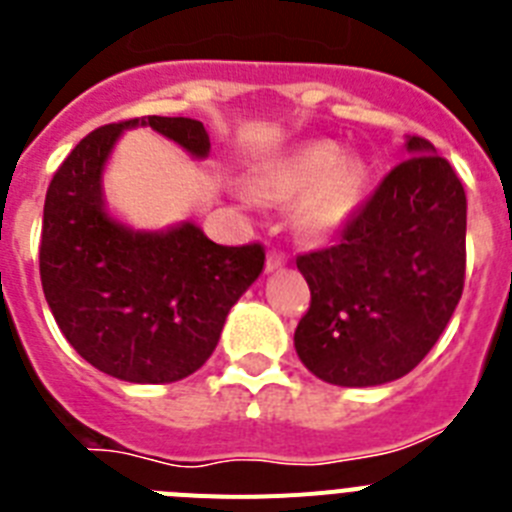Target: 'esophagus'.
<instances>
[{"label":"esophagus","instance_id":"1","mask_svg":"<svg viewBox=\"0 0 512 512\" xmlns=\"http://www.w3.org/2000/svg\"><path fill=\"white\" fill-rule=\"evenodd\" d=\"M284 264H287V256H284V253L271 251L269 256H266V271H279Z\"/></svg>","mask_w":512,"mask_h":512}]
</instances>
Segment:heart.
I'll list each match as a JSON object with an SVG mask.
<instances>
[{
  "label": "heart",
  "mask_w": 512,
  "mask_h": 512,
  "mask_svg": "<svg viewBox=\"0 0 512 512\" xmlns=\"http://www.w3.org/2000/svg\"><path fill=\"white\" fill-rule=\"evenodd\" d=\"M369 187V166L343 153L333 140H307L287 151L259 158L248 171V192L256 200L295 202V228L310 241L338 233L354 217Z\"/></svg>",
  "instance_id": "obj_1"
}]
</instances>
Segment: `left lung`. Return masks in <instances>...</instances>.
<instances>
[{"label":"left lung","mask_w":512,"mask_h":512,"mask_svg":"<svg viewBox=\"0 0 512 512\" xmlns=\"http://www.w3.org/2000/svg\"><path fill=\"white\" fill-rule=\"evenodd\" d=\"M336 246L297 256L310 310L295 330L302 364L338 387L413 372L454 315L467 266V194L446 158L408 135Z\"/></svg>","instance_id":"8db88e82"}]
</instances>
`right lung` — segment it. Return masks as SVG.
<instances>
[{
    "mask_svg": "<svg viewBox=\"0 0 512 512\" xmlns=\"http://www.w3.org/2000/svg\"><path fill=\"white\" fill-rule=\"evenodd\" d=\"M146 125L192 158L210 156V135L192 117H135L89 133L45 194L40 282L81 359L122 382L166 384L210 359L266 256L259 243L217 246L194 223L138 230L107 210L104 166L125 130Z\"/></svg>",
    "mask_w": 512,
    "mask_h": 512,
    "instance_id": "add662e5",
    "label": "right lung"
}]
</instances>
